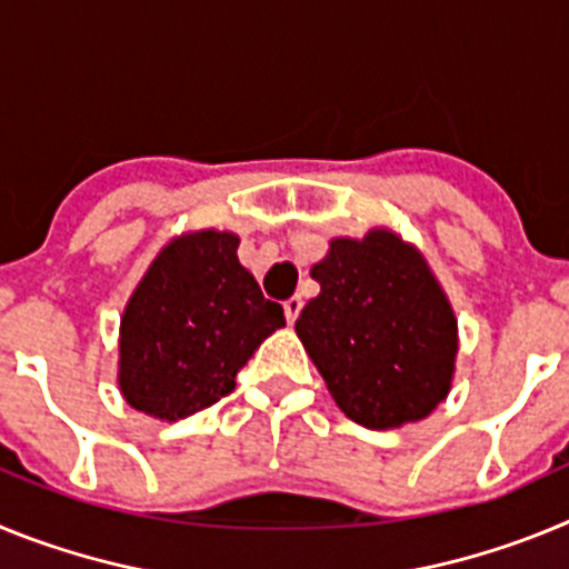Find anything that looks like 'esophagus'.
<instances>
[{"instance_id":"obj_1","label":"esophagus","mask_w":569,"mask_h":569,"mask_svg":"<svg viewBox=\"0 0 569 569\" xmlns=\"http://www.w3.org/2000/svg\"><path fill=\"white\" fill-rule=\"evenodd\" d=\"M301 308H305V301H301L299 296H293V299L284 301V316H288V325H293V321L299 319Z\"/></svg>"}]
</instances>
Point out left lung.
I'll return each mask as SVG.
<instances>
[{"label": "left lung", "mask_w": 569, "mask_h": 569, "mask_svg": "<svg viewBox=\"0 0 569 569\" xmlns=\"http://www.w3.org/2000/svg\"><path fill=\"white\" fill-rule=\"evenodd\" d=\"M310 276L321 293L296 333L347 419L373 430L425 419L450 390L456 319L419 250L373 230L336 239Z\"/></svg>", "instance_id": "8db88e82"}]
</instances>
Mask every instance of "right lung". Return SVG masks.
Segmentation results:
<instances>
[{"mask_svg":"<svg viewBox=\"0 0 569 569\" xmlns=\"http://www.w3.org/2000/svg\"><path fill=\"white\" fill-rule=\"evenodd\" d=\"M233 233L170 241L122 316L119 387L130 407L184 419L233 393L236 373L284 325L239 264Z\"/></svg>","mask_w":569,"mask_h":569,"instance_id":"1","label":"right lung"}]
</instances>
